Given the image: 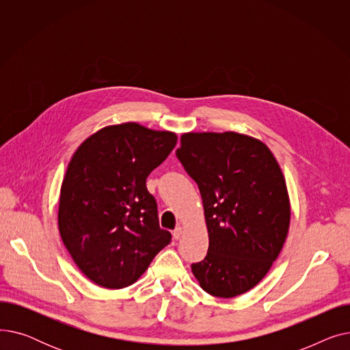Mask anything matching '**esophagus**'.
Wrapping results in <instances>:
<instances>
[{
	"instance_id": "obj_1",
	"label": "esophagus",
	"mask_w": 350,
	"mask_h": 350,
	"mask_svg": "<svg viewBox=\"0 0 350 350\" xmlns=\"http://www.w3.org/2000/svg\"><path fill=\"white\" fill-rule=\"evenodd\" d=\"M183 235V227H177L174 231H173V238H174V240H178V238Z\"/></svg>"
}]
</instances>
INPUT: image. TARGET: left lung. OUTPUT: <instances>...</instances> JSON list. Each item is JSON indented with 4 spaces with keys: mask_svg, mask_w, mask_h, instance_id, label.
<instances>
[{
    "mask_svg": "<svg viewBox=\"0 0 350 350\" xmlns=\"http://www.w3.org/2000/svg\"><path fill=\"white\" fill-rule=\"evenodd\" d=\"M176 154L197 183L204 206L208 252L191 264L200 286L234 298L258 284L286 240V181L268 146L235 132L183 133Z\"/></svg>",
    "mask_w": 350,
    "mask_h": 350,
    "instance_id": "left-lung-1",
    "label": "left lung"
}]
</instances>
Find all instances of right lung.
<instances>
[{
  "label": "right lung",
  "instance_id": "obj_1",
  "mask_svg": "<svg viewBox=\"0 0 350 350\" xmlns=\"http://www.w3.org/2000/svg\"><path fill=\"white\" fill-rule=\"evenodd\" d=\"M176 143L173 132L127 122L102 127L73 153L61 186L58 227L72 260L94 284H135L170 244L146 178Z\"/></svg>",
  "mask_w": 350,
  "mask_h": 350
}]
</instances>
